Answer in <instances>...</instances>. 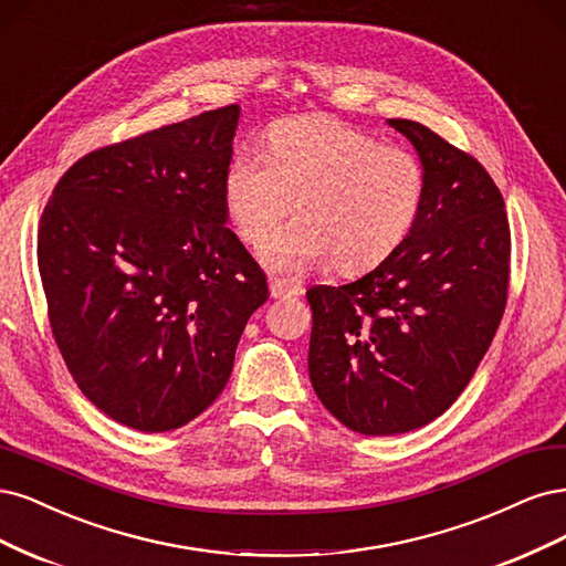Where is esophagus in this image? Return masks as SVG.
<instances>
[{"label":"esophagus","mask_w":566,"mask_h":566,"mask_svg":"<svg viewBox=\"0 0 566 566\" xmlns=\"http://www.w3.org/2000/svg\"><path fill=\"white\" fill-rule=\"evenodd\" d=\"M270 296L272 298H284V296H301L303 294V286L296 284L294 280H286V277H270Z\"/></svg>","instance_id":"1"}]
</instances>
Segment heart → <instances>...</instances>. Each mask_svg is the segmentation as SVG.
<instances>
[{"mask_svg": "<svg viewBox=\"0 0 566 566\" xmlns=\"http://www.w3.org/2000/svg\"><path fill=\"white\" fill-rule=\"evenodd\" d=\"M294 195L301 216L265 237L263 261L301 270L332 259L340 275H355L405 242L423 207L426 169L413 153L336 117L286 119L270 129L263 155L230 159L223 207L234 232L256 244Z\"/></svg>", "mask_w": 566, "mask_h": 566, "instance_id": "1", "label": "heart"}]
</instances>
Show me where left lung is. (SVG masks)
Masks as SVG:
<instances>
[{
	"instance_id": "8db88e82",
	"label": "left lung",
	"mask_w": 566,
	"mask_h": 566,
	"mask_svg": "<svg viewBox=\"0 0 566 566\" xmlns=\"http://www.w3.org/2000/svg\"><path fill=\"white\" fill-rule=\"evenodd\" d=\"M421 157L411 232L369 275L307 289V369L322 405L361 434H399L465 390L503 317L510 226L482 164L428 126L390 119Z\"/></svg>"
}]
</instances>
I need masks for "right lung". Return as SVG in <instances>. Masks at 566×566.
I'll use <instances>...</instances> for the list:
<instances>
[{"label":"right lung","instance_id":"1","mask_svg":"<svg viewBox=\"0 0 566 566\" xmlns=\"http://www.w3.org/2000/svg\"><path fill=\"white\" fill-rule=\"evenodd\" d=\"M240 107L84 155L40 218L51 334L80 390L140 432L190 423L223 392L265 272L226 228Z\"/></svg>","mask_w":566,"mask_h":566}]
</instances>
